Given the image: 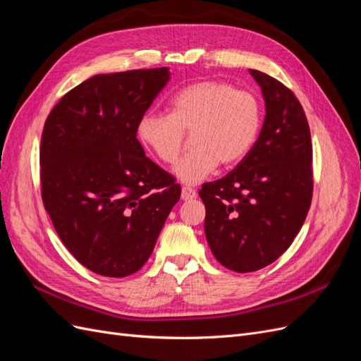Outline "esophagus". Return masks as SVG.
<instances>
[{
    "label": "esophagus",
    "instance_id": "obj_1",
    "mask_svg": "<svg viewBox=\"0 0 361 361\" xmlns=\"http://www.w3.org/2000/svg\"><path fill=\"white\" fill-rule=\"evenodd\" d=\"M195 195H197V192H195L194 188H191V187L182 188V192H180L182 200H192V199H195Z\"/></svg>",
    "mask_w": 361,
    "mask_h": 361
}]
</instances>
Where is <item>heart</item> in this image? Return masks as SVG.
<instances>
[{
	"label": "heart",
	"mask_w": 361,
	"mask_h": 361,
	"mask_svg": "<svg viewBox=\"0 0 361 361\" xmlns=\"http://www.w3.org/2000/svg\"><path fill=\"white\" fill-rule=\"evenodd\" d=\"M262 123V106L255 93L224 81H199L183 87L170 101V114L146 111L137 135L161 162L178 159L185 133L194 147L174 167L176 176L197 183L211 176L218 164L232 166L253 147Z\"/></svg>",
	"instance_id": "obj_1"
}]
</instances>
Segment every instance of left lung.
Instances as JSON below:
<instances>
[{"instance_id": "obj_1", "label": "left lung", "mask_w": 361, "mask_h": 361, "mask_svg": "<svg viewBox=\"0 0 361 361\" xmlns=\"http://www.w3.org/2000/svg\"><path fill=\"white\" fill-rule=\"evenodd\" d=\"M250 73L267 105L259 138L231 173L199 191L207 244L235 272L265 268L285 253L313 195L312 138L298 97L264 72Z\"/></svg>"}]
</instances>
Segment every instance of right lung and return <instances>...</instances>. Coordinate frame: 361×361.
<instances>
[{"label":"right lung","instance_id":"add662e5","mask_svg":"<svg viewBox=\"0 0 361 361\" xmlns=\"http://www.w3.org/2000/svg\"><path fill=\"white\" fill-rule=\"evenodd\" d=\"M167 68L94 75L52 108L40 141L43 206L82 267L122 279L154 251L180 185L150 161L137 123Z\"/></svg>","mask_w":361,"mask_h":361}]
</instances>
